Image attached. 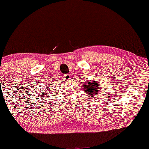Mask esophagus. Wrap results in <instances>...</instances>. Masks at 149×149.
<instances>
[{"label":"esophagus","mask_w":149,"mask_h":149,"mask_svg":"<svg viewBox=\"0 0 149 149\" xmlns=\"http://www.w3.org/2000/svg\"><path fill=\"white\" fill-rule=\"evenodd\" d=\"M63 78L65 80V81H69L70 80V79H71V75L70 74H65L64 75V77H63Z\"/></svg>","instance_id":"esophagus-1"}]
</instances>
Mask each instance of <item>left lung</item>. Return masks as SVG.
<instances>
[{"label":"left lung","mask_w":149,"mask_h":149,"mask_svg":"<svg viewBox=\"0 0 149 149\" xmlns=\"http://www.w3.org/2000/svg\"><path fill=\"white\" fill-rule=\"evenodd\" d=\"M82 87L84 91L91 97H92L93 99L96 97L95 95L99 94V91H100V86L98 81L90 80V82L86 81Z\"/></svg>","instance_id":"obj_1"}]
</instances>
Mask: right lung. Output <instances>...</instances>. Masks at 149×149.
<instances>
[{"label":"right lung","mask_w":149,"mask_h":149,"mask_svg":"<svg viewBox=\"0 0 149 149\" xmlns=\"http://www.w3.org/2000/svg\"><path fill=\"white\" fill-rule=\"evenodd\" d=\"M44 92H41V95H40L41 96V98H43V99H42V100H45V98H47V99H48V97H49V95H45V94H47V93H43Z\"/></svg>","instance_id":"1"}]
</instances>
